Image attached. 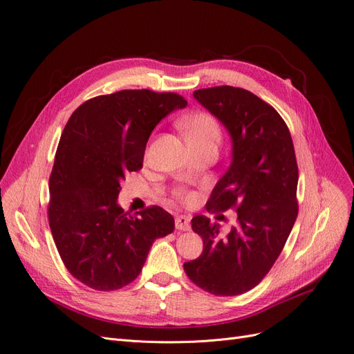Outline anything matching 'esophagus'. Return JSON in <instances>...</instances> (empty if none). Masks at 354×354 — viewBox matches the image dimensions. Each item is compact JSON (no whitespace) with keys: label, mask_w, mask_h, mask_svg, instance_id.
<instances>
[{"label":"esophagus","mask_w":354,"mask_h":354,"mask_svg":"<svg viewBox=\"0 0 354 354\" xmlns=\"http://www.w3.org/2000/svg\"><path fill=\"white\" fill-rule=\"evenodd\" d=\"M176 228L180 231H190L192 225H190V218L185 216V215H180L176 218Z\"/></svg>","instance_id":"1"}]
</instances>
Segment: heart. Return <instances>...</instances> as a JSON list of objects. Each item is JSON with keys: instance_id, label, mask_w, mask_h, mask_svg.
<instances>
[{"instance_id": "heart-1", "label": "heart", "mask_w": 354, "mask_h": 354, "mask_svg": "<svg viewBox=\"0 0 354 354\" xmlns=\"http://www.w3.org/2000/svg\"><path fill=\"white\" fill-rule=\"evenodd\" d=\"M181 128L185 131L190 145H199L206 142L219 144L222 139V129L218 120L206 111H197L185 118L181 120ZM176 196L187 203L194 201V196L185 190H178Z\"/></svg>"}]
</instances>
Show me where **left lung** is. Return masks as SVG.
Returning a JSON list of instances; mask_svg holds the SVG:
<instances>
[{"mask_svg":"<svg viewBox=\"0 0 354 354\" xmlns=\"http://www.w3.org/2000/svg\"><path fill=\"white\" fill-rule=\"evenodd\" d=\"M194 98L232 138V161L206 203L209 212L236 210L228 235L197 215L192 228L203 239L199 259L185 263L194 285L216 296L257 286L283 250L298 216V164L288 124L248 90L221 86L196 90Z\"/></svg>","mask_w":354,"mask_h":354,"instance_id":"left-lung-1","label":"left lung"}]
</instances>
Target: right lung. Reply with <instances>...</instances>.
Wrapping results in <instances>:
<instances>
[{
	"label": "right lung",
	"mask_w": 354,
	"mask_h": 354,
	"mask_svg": "<svg viewBox=\"0 0 354 354\" xmlns=\"http://www.w3.org/2000/svg\"><path fill=\"white\" fill-rule=\"evenodd\" d=\"M187 106L177 93L122 90L82 103L65 124L49 178L48 218L68 272L94 290L133 281L155 239L174 231L160 206L132 215L118 205L120 180L142 168L151 132Z\"/></svg>",
	"instance_id": "1"
}]
</instances>
